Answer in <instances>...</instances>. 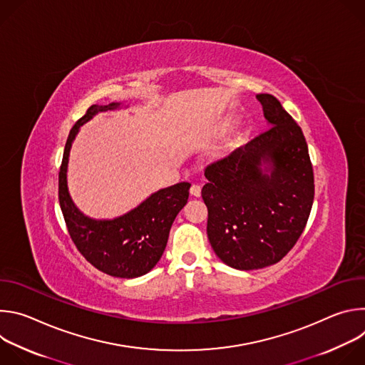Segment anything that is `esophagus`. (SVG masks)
<instances>
[{
	"label": "esophagus",
	"mask_w": 365,
	"mask_h": 365,
	"mask_svg": "<svg viewBox=\"0 0 365 365\" xmlns=\"http://www.w3.org/2000/svg\"><path fill=\"white\" fill-rule=\"evenodd\" d=\"M190 195L199 197L200 196V186L199 185H192L190 186Z\"/></svg>",
	"instance_id": "1"
}]
</instances>
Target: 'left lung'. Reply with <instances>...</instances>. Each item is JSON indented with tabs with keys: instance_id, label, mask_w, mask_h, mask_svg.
I'll return each instance as SVG.
<instances>
[{
	"instance_id": "8db88e82",
	"label": "left lung",
	"mask_w": 365,
	"mask_h": 365,
	"mask_svg": "<svg viewBox=\"0 0 365 365\" xmlns=\"http://www.w3.org/2000/svg\"><path fill=\"white\" fill-rule=\"evenodd\" d=\"M272 125L205 168L202 199L215 254L237 270L279 263L294 247L315 196L314 169L302 128L270 93H258ZM272 163L266 175L259 166Z\"/></svg>"
}]
</instances>
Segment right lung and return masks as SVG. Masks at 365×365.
<instances>
[{"label": "right lung", "mask_w": 365, "mask_h": 365, "mask_svg": "<svg viewBox=\"0 0 365 365\" xmlns=\"http://www.w3.org/2000/svg\"><path fill=\"white\" fill-rule=\"evenodd\" d=\"M117 107L118 103L91 106L72 127L59 172V203L68 232L86 262L106 274L134 279L158 264L166 248L172 224L187 202L190 183L182 182L155 192L135 210L113 221L89 220L76 210L66 185L72 141L79 127L92 115Z\"/></svg>", "instance_id": "add662e5"}]
</instances>
